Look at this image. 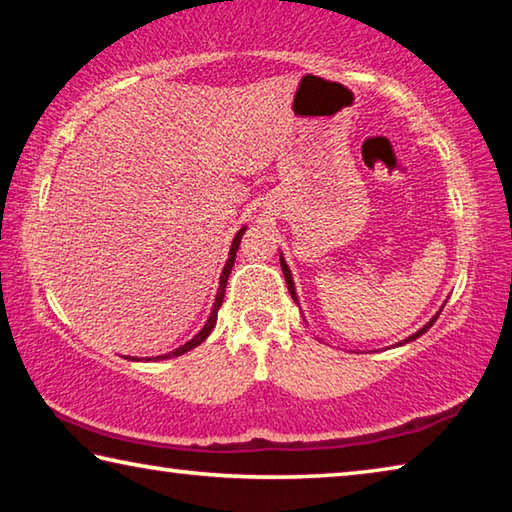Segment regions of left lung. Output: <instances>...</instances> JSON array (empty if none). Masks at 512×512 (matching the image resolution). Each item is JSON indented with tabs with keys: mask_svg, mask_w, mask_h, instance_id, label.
I'll return each mask as SVG.
<instances>
[{
	"mask_svg": "<svg viewBox=\"0 0 512 512\" xmlns=\"http://www.w3.org/2000/svg\"><path fill=\"white\" fill-rule=\"evenodd\" d=\"M280 264H282V273H284V280H287V287H289L291 298H293V300H298V298H296V287H293V280H291V271H289V266H287V262H284V259H280ZM436 318H438V316H433V318L429 320V323L420 329V332H415L413 336H409V339H406L404 343H409V341H413V339H418V336H422V334L427 332V329H429L433 323H436Z\"/></svg>",
	"mask_w": 512,
	"mask_h": 512,
	"instance_id": "1",
	"label": "left lung"
}]
</instances>
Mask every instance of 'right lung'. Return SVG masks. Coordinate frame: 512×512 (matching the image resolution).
Wrapping results in <instances>:
<instances>
[{
    "instance_id": "right-lung-1",
    "label": "right lung",
    "mask_w": 512,
    "mask_h": 512,
    "mask_svg": "<svg viewBox=\"0 0 512 512\" xmlns=\"http://www.w3.org/2000/svg\"><path fill=\"white\" fill-rule=\"evenodd\" d=\"M244 230L246 228H241L239 232H237V237H235V241H232V248H230V257H228V262H225V266H223V273H221V282H219V293H216V300H214V307H212V314H210V318H207V323H205V327L201 329V332H198L192 341L189 343H185L183 348H178V350H173V352H169V354H162V357H153L155 361L158 359H171V357H180V354H185V352H189V350H194L196 345H201L207 336H210V332L214 329V325H216V314H219V309H221V305H223V296H225V284H228V275H230V271H232V266H235V255H237V250H239V244H241V237H244Z\"/></svg>"
}]
</instances>
